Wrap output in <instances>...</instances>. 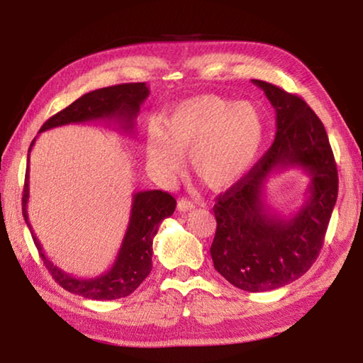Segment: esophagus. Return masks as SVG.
Wrapping results in <instances>:
<instances>
[{
	"mask_svg": "<svg viewBox=\"0 0 363 363\" xmlns=\"http://www.w3.org/2000/svg\"><path fill=\"white\" fill-rule=\"evenodd\" d=\"M195 208V203L194 201H190L187 199H181L179 201H177V210H179L181 213H187V211H192Z\"/></svg>",
	"mask_w": 363,
	"mask_h": 363,
	"instance_id": "esophagus-1",
	"label": "esophagus"
}]
</instances>
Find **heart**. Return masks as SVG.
I'll return each instance as SVG.
<instances>
[{
	"instance_id": "obj_1",
	"label": "heart",
	"mask_w": 363,
	"mask_h": 363,
	"mask_svg": "<svg viewBox=\"0 0 363 363\" xmlns=\"http://www.w3.org/2000/svg\"><path fill=\"white\" fill-rule=\"evenodd\" d=\"M266 140V121L251 102L220 96H196L177 104L163 116V126L145 134L152 168L174 176L182 157L199 179L213 189L233 186L248 174Z\"/></svg>"
}]
</instances>
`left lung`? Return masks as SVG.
Masks as SVG:
<instances>
[{
  "label": "left lung",
  "mask_w": 363,
  "mask_h": 363,
  "mask_svg": "<svg viewBox=\"0 0 363 363\" xmlns=\"http://www.w3.org/2000/svg\"><path fill=\"white\" fill-rule=\"evenodd\" d=\"M275 108L274 144L250 173L218 196L214 269L245 291L291 284L315 262L337 199V169L323 123L301 97L251 79ZM299 167L310 176L303 206L280 217L265 203L269 175Z\"/></svg>",
  "instance_id": "8db88e82"
}]
</instances>
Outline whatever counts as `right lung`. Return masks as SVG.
Masks as SVG:
<instances>
[{"label":"right lung","mask_w":363,"mask_h":363,"mask_svg":"<svg viewBox=\"0 0 363 363\" xmlns=\"http://www.w3.org/2000/svg\"><path fill=\"white\" fill-rule=\"evenodd\" d=\"M149 86L145 83H126L91 91V93L83 94L79 99L70 104L67 108L51 116L41 126L40 133L57 126L75 125V123L113 121L120 126L123 133L131 136V134H134V126H136L140 106H143V102L149 97ZM33 144L35 139L28 149V163ZM28 169L30 168L27 164L26 186H23L22 196V214L30 232H32L33 242L40 251L41 259L46 264V269L51 272L52 279L60 286L65 288L67 291L97 301L125 298L136 290L152 270V245L153 237L158 232V225L163 219L169 218L174 213L176 200L173 196L168 192H162V190L134 192L130 223H128V229L112 267L107 272L97 275V277L78 279L67 274L65 270L57 267L49 259L35 235L32 224L28 223Z\"/></svg>","instance_id":"obj_1"}]
</instances>
